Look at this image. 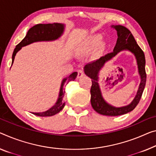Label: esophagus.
I'll return each mask as SVG.
<instances>
[{
	"label": "esophagus",
	"mask_w": 156,
	"mask_h": 156,
	"mask_svg": "<svg viewBox=\"0 0 156 156\" xmlns=\"http://www.w3.org/2000/svg\"><path fill=\"white\" fill-rule=\"evenodd\" d=\"M84 75V73H83V71L82 70H79L77 71V78H81L82 76Z\"/></svg>",
	"instance_id": "34e87169"
}]
</instances>
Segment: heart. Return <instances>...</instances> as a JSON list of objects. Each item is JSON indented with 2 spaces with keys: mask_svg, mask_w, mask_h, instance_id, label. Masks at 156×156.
<instances>
[{
  "mask_svg": "<svg viewBox=\"0 0 156 156\" xmlns=\"http://www.w3.org/2000/svg\"><path fill=\"white\" fill-rule=\"evenodd\" d=\"M102 36L101 35L97 34L90 36L88 39L86 40L84 45L82 48V51L83 52H88L94 49L95 47H96L98 45L100 44V42H102Z\"/></svg>",
  "mask_w": 156,
  "mask_h": 156,
  "instance_id": "1",
  "label": "heart"
}]
</instances>
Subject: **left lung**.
I'll return each mask as SVG.
<instances>
[{
  "instance_id": "left-lung-1",
  "label": "left lung",
  "mask_w": 156,
  "mask_h": 156,
  "mask_svg": "<svg viewBox=\"0 0 156 156\" xmlns=\"http://www.w3.org/2000/svg\"><path fill=\"white\" fill-rule=\"evenodd\" d=\"M117 31L118 39L113 52L107 54L105 56L86 64L84 67V73L91 79L92 86L90 88V103L92 107L98 114L105 116H116L128 113L135 108L142 97L147 81V74L145 70V56L142 49L136 44L133 35L128 28L121 25L112 26ZM123 50H128L135 55L138 63V71L140 75L141 82L138 93L130 104L125 107L115 108L108 104L102 98L99 84L98 74L99 70L107 61Z\"/></svg>"
}]
</instances>
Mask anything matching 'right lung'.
<instances>
[{"instance_id": "right-lung-1", "label": "right lung", "mask_w": 156, "mask_h": 156, "mask_svg": "<svg viewBox=\"0 0 156 156\" xmlns=\"http://www.w3.org/2000/svg\"><path fill=\"white\" fill-rule=\"evenodd\" d=\"M64 24L59 23H39L28 30L26 37L21 40V42L16 45L15 49H14L12 54V65L14 57L16 54L21 49V47L26 46V45L30 44L31 43L35 42H41V41H53V40H57L58 37L61 36L64 30ZM77 73L75 72L73 73L68 77L65 78L62 81L61 88H60V92L58 98L56 102L53 107H51L49 109L43 112H37L33 114L36 115L38 116H51L54 115L58 114V112L63 109L65 106V103L63 100V97L65 94V85H66L70 81H74L76 77Z\"/></svg>"}]
</instances>
